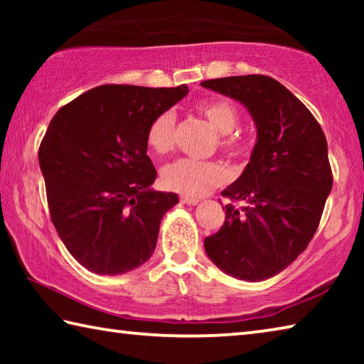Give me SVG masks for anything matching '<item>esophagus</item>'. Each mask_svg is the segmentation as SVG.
Here are the masks:
<instances>
[{
	"instance_id": "esophagus-1",
	"label": "esophagus",
	"mask_w": 364,
	"mask_h": 364,
	"mask_svg": "<svg viewBox=\"0 0 364 364\" xmlns=\"http://www.w3.org/2000/svg\"><path fill=\"white\" fill-rule=\"evenodd\" d=\"M180 200L183 204H188V205H196L199 204V197H189V196H181Z\"/></svg>"
}]
</instances>
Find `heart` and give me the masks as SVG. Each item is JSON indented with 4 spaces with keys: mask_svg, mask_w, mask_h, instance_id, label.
I'll return each instance as SVG.
<instances>
[{
    "mask_svg": "<svg viewBox=\"0 0 364 364\" xmlns=\"http://www.w3.org/2000/svg\"><path fill=\"white\" fill-rule=\"evenodd\" d=\"M197 112L213 127L218 134L220 147L228 154L237 156L245 151L244 141L231 134L239 123V112L232 102L226 100H212L200 102ZM176 115L173 110H164L151 122L147 128V144L156 154H167L175 144ZM164 186L189 197H199L208 191L221 186L228 180V170L218 162H202V160L181 157L165 165L162 170Z\"/></svg>",
    "mask_w": 364,
    "mask_h": 364,
    "instance_id": "b5f03b06",
    "label": "heart"
}]
</instances>
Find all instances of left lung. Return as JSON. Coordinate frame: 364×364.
<instances>
[{
  "label": "left lung",
  "mask_w": 364,
  "mask_h": 364,
  "mask_svg": "<svg viewBox=\"0 0 364 364\" xmlns=\"http://www.w3.org/2000/svg\"><path fill=\"white\" fill-rule=\"evenodd\" d=\"M200 85L244 104L257 125L250 162L221 193L242 205H225V223L205 237V252L234 278L268 279L287 268L318 230L332 189L326 136L278 80L239 75Z\"/></svg>",
  "instance_id": "left-lung-1"
}]
</instances>
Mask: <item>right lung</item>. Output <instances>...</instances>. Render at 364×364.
<instances>
[{
  "label": "right lung",
  "mask_w": 364,
  "mask_h": 364,
  "mask_svg": "<svg viewBox=\"0 0 364 364\" xmlns=\"http://www.w3.org/2000/svg\"><path fill=\"white\" fill-rule=\"evenodd\" d=\"M188 86L102 85L60 107L38 151L51 221L67 250L97 274L149 260L173 193L151 189L147 128Z\"/></svg>",
  "instance_id": "1"
}]
</instances>
